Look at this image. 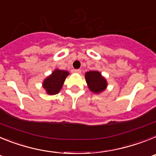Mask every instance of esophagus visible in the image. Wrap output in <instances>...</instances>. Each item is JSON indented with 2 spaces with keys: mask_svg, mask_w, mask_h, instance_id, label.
Listing matches in <instances>:
<instances>
[{
  "mask_svg": "<svg viewBox=\"0 0 156 156\" xmlns=\"http://www.w3.org/2000/svg\"><path fill=\"white\" fill-rule=\"evenodd\" d=\"M74 72H75L76 73H78V74L81 73V70L80 69H75V70H74Z\"/></svg>",
  "mask_w": 156,
  "mask_h": 156,
  "instance_id": "obj_1",
  "label": "esophagus"
}]
</instances>
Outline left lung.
Masks as SVG:
<instances>
[{
    "label": "left lung",
    "mask_w": 156,
    "mask_h": 156,
    "mask_svg": "<svg viewBox=\"0 0 156 156\" xmlns=\"http://www.w3.org/2000/svg\"><path fill=\"white\" fill-rule=\"evenodd\" d=\"M85 78L89 89L94 93H100L105 90L107 82L98 71H89L85 74Z\"/></svg>",
    "instance_id": "1"
}]
</instances>
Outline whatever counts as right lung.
<instances>
[{
    "instance_id": "add662e5",
    "label": "right lung",
    "mask_w": 156,
    "mask_h": 156,
    "mask_svg": "<svg viewBox=\"0 0 156 156\" xmlns=\"http://www.w3.org/2000/svg\"><path fill=\"white\" fill-rule=\"evenodd\" d=\"M69 73L65 70L55 69L50 76L45 79L43 87L49 94H56L62 87L64 81Z\"/></svg>"
}]
</instances>
